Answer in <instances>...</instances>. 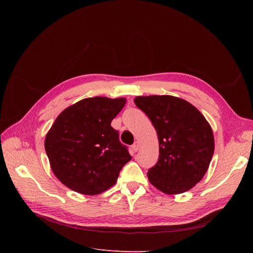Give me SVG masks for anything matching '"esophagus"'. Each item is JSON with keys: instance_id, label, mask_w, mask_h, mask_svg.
I'll use <instances>...</instances> for the list:
<instances>
[{"instance_id": "obj_1", "label": "esophagus", "mask_w": 253, "mask_h": 253, "mask_svg": "<svg viewBox=\"0 0 253 253\" xmlns=\"http://www.w3.org/2000/svg\"><path fill=\"white\" fill-rule=\"evenodd\" d=\"M132 149H133V151L134 152H137V151H138V149H139V143L138 142H134V144L132 145Z\"/></svg>"}]
</instances>
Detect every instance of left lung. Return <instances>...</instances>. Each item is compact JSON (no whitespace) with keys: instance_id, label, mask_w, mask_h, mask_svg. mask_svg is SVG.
I'll list each match as a JSON object with an SVG mask.
<instances>
[{"instance_id":"8db88e82","label":"left lung","mask_w":253,"mask_h":253,"mask_svg":"<svg viewBox=\"0 0 253 253\" xmlns=\"http://www.w3.org/2000/svg\"><path fill=\"white\" fill-rule=\"evenodd\" d=\"M135 104L147 114L159 142L157 164L148 172L155 188L180 194L200 182L214 153L211 126L194 105L170 95L138 96Z\"/></svg>"}]
</instances>
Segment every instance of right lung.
<instances>
[{
	"mask_svg": "<svg viewBox=\"0 0 253 253\" xmlns=\"http://www.w3.org/2000/svg\"><path fill=\"white\" fill-rule=\"evenodd\" d=\"M126 102V98L97 96L60 113L44 145L51 170L64 186L97 195L116 183L122 167L132 159L111 126Z\"/></svg>",
	"mask_w": 253,
	"mask_h": 253,
	"instance_id": "add662e5",
	"label": "right lung"
}]
</instances>
